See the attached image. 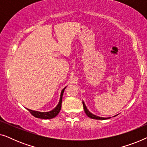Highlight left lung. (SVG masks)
I'll return each instance as SVG.
<instances>
[{
    "instance_id": "obj_1",
    "label": "left lung",
    "mask_w": 147,
    "mask_h": 147,
    "mask_svg": "<svg viewBox=\"0 0 147 147\" xmlns=\"http://www.w3.org/2000/svg\"><path fill=\"white\" fill-rule=\"evenodd\" d=\"M82 103H83L84 109V111H85V112H86V115H87L89 118H92V119H95V120H107V119H109V118H110V117H108V118L100 117V116H98L95 115V114L91 113V112H90L89 111V110L88 109L87 107H86V104H85V103H84V101H82ZM117 116V115L114 116V117H115V116Z\"/></svg>"
}]
</instances>
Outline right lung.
Instances as JSON below:
<instances>
[{
  "instance_id": "right-lung-1",
  "label": "right lung",
  "mask_w": 147,
  "mask_h": 147,
  "mask_svg": "<svg viewBox=\"0 0 147 147\" xmlns=\"http://www.w3.org/2000/svg\"><path fill=\"white\" fill-rule=\"evenodd\" d=\"M66 87H67V86H66ZM66 87L64 88L63 89L61 90V94H60L59 101L58 102L57 105L56 106L55 108H54L53 110H50L49 112H39V111H35V110L28 109V108H27V109L29 110L30 113H31L32 115L38 118H42V119H51V118L55 117V116L59 114V112H60V110H61L62 98H63L64 90H65Z\"/></svg>"
}]
</instances>
